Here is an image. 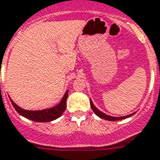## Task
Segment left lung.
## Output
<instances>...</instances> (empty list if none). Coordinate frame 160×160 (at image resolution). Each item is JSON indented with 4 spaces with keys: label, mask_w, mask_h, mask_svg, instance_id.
<instances>
[{
    "label": "left lung",
    "mask_w": 160,
    "mask_h": 160,
    "mask_svg": "<svg viewBox=\"0 0 160 160\" xmlns=\"http://www.w3.org/2000/svg\"><path fill=\"white\" fill-rule=\"evenodd\" d=\"M91 101V107H92V109L93 110V112L98 115V117H100L102 119H107V120H109V121H115V120H120V119H126V118H128V117L131 116V115H133V113L132 114H129V115H126V116H123V117H112L109 116V115H107V114H105L104 113H102L101 111H99V110L97 108L94 106V104L92 102V100H90Z\"/></svg>",
    "instance_id": "8db88e82"
}]
</instances>
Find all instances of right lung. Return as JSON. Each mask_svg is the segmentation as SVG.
<instances>
[{
	"mask_svg": "<svg viewBox=\"0 0 160 160\" xmlns=\"http://www.w3.org/2000/svg\"><path fill=\"white\" fill-rule=\"evenodd\" d=\"M68 92L67 91L60 102V103L58 104L57 106L48 108V109L39 110V111L23 109L18 107L11 98L10 100L14 108L20 115L25 117L30 120H33V121H36V122H49V121H52L54 119L59 118L63 113L65 108H66V102H67V98H68Z\"/></svg>",
	"mask_w": 160,
	"mask_h": 160,
	"instance_id": "obj_1",
	"label": "right lung"
}]
</instances>
